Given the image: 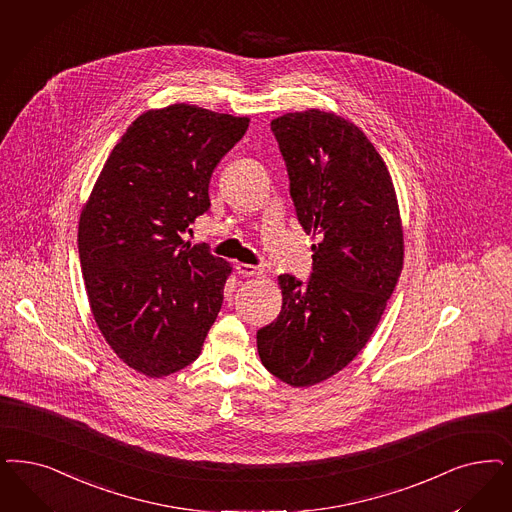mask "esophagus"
Listing matches in <instances>:
<instances>
[{"mask_svg": "<svg viewBox=\"0 0 512 512\" xmlns=\"http://www.w3.org/2000/svg\"><path fill=\"white\" fill-rule=\"evenodd\" d=\"M236 272H238L240 276H246V278H249V276H259V274H263V268H261V266L238 263V265H236Z\"/></svg>", "mask_w": 512, "mask_h": 512, "instance_id": "34e87169", "label": "esophagus"}]
</instances>
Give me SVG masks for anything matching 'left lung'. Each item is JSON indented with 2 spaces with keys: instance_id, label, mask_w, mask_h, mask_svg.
Wrapping results in <instances>:
<instances>
[{
  "instance_id": "1",
  "label": "left lung",
  "mask_w": 512,
  "mask_h": 512,
  "mask_svg": "<svg viewBox=\"0 0 512 512\" xmlns=\"http://www.w3.org/2000/svg\"><path fill=\"white\" fill-rule=\"evenodd\" d=\"M302 229L318 236L312 274L278 278L282 312L257 331L268 372L293 388L342 371L369 342L403 270L388 166L355 124L308 109L270 123Z\"/></svg>"
}]
</instances>
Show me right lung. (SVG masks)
I'll return each instance as SVG.
<instances>
[{"label": "right lung", "instance_id": "obj_1", "mask_svg": "<svg viewBox=\"0 0 512 512\" xmlns=\"http://www.w3.org/2000/svg\"><path fill=\"white\" fill-rule=\"evenodd\" d=\"M249 119L174 104L128 126L79 219L90 310L111 350L149 378L191 365L223 304L227 261L183 240L210 210L213 170Z\"/></svg>", "mask_w": 512, "mask_h": 512}]
</instances>
